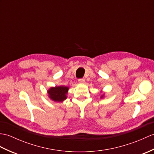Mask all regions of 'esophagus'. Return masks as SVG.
I'll list each match as a JSON object with an SVG mask.
<instances>
[{
    "instance_id": "obj_1",
    "label": "esophagus",
    "mask_w": 154,
    "mask_h": 154,
    "mask_svg": "<svg viewBox=\"0 0 154 154\" xmlns=\"http://www.w3.org/2000/svg\"><path fill=\"white\" fill-rule=\"evenodd\" d=\"M78 81H79V83H84L85 82V80L84 79H79L78 80Z\"/></svg>"
}]
</instances>
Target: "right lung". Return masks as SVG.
<instances>
[{"instance_id":"1","label":"right lung","mask_w":154,"mask_h":154,"mask_svg":"<svg viewBox=\"0 0 154 154\" xmlns=\"http://www.w3.org/2000/svg\"><path fill=\"white\" fill-rule=\"evenodd\" d=\"M69 88L67 87H52L48 91L49 96L52 100L56 102H62L66 99V94Z\"/></svg>"}]
</instances>
